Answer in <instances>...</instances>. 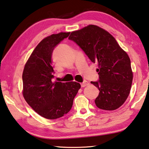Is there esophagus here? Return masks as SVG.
Masks as SVG:
<instances>
[{
  "label": "esophagus",
  "mask_w": 149,
  "mask_h": 149,
  "mask_svg": "<svg viewBox=\"0 0 149 149\" xmlns=\"http://www.w3.org/2000/svg\"><path fill=\"white\" fill-rule=\"evenodd\" d=\"M89 85V83L87 81H84V82L81 83V87H84L85 86H87V85Z\"/></svg>",
  "instance_id": "34e87169"
}]
</instances>
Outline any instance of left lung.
I'll list each match as a JSON object with an SVG mask.
<instances>
[{"label":"left lung","mask_w":149,"mask_h":149,"mask_svg":"<svg viewBox=\"0 0 149 149\" xmlns=\"http://www.w3.org/2000/svg\"><path fill=\"white\" fill-rule=\"evenodd\" d=\"M75 42L92 62H97L99 80L91 81L99 90L95 100L102 110H114L129 96L133 81L131 61L112 35L100 27L89 25L71 33Z\"/></svg>","instance_id":"left-lung-1"}]
</instances>
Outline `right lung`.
I'll use <instances>...</instances> for the list:
<instances>
[{"mask_svg": "<svg viewBox=\"0 0 149 149\" xmlns=\"http://www.w3.org/2000/svg\"><path fill=\"white\" fill-rule=\"evenodd\" d=\"M70 33L61 32L42 39L24 67L22 75L24 99L37 114L47 119H57L67 114L81 87L79 83L75 81L52 82L54 77L52 52Z\"/></svg>", "mask_w": 149, "mask_h": 149, "instance_id": "1", "label": "right lung"}]
</instances>
